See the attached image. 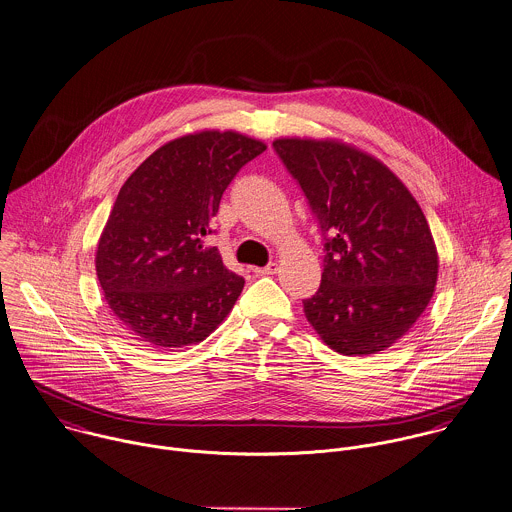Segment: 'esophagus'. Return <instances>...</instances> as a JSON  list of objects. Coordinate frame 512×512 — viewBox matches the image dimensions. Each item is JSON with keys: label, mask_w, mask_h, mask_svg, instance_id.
Returning <instances> with one entry per match:
<instances>
[{"label": "esophagus", "mask_w": 512, "mask_h": 512, "mask_svg": "<svg viewBox=\"0 0 512 512\" xmlns=\"http://www.w3.org/2000/svg\"><path fill=\"white\" fill-rule=\"evenodd\" d=\"M277 273V263H269L265 267H255V275H273Z\"/></svg>", "instance_id": "obj_1"}]
</instances>
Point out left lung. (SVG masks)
<instances>
[{
  "instance_id": "obj_1",
  "label": "left lung",
  "mask_w": 512,
  "mask_h": 512,
  "mask_svg": "<svg viewBox=\"0 0 512 512\" xmlns=\"http://www.w3.org/2000/svg\"><path fill=\"white\" fill-rule=\"evenodd\" d=\"M323 233V275L303 301L319 337L347 357L385 351L427 309L437 247L419 203L379 159L333 139H275Z\"/></svg>"
}]
</instances>
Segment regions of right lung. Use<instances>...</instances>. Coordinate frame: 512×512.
<instances>
[{
	"label": "right lung",
	"mask_w": 512,
	"mask_h": 512,
	"mask_svg": "<svg viewBox=\"0 0 512 512\" xmlns=\"http://www.w3.org/2000/svg\"><path fill=\"white\" fill-rule=\"evenodd\" d=\"M265 149L237 131L183 135L119 189L95 271L109 309L139 341L157 349L201 343L233 309L245 279L203 237L213 233L223 191Z\"/></svg>",
	"instance_id": "add662e5"
}]
</instances>
